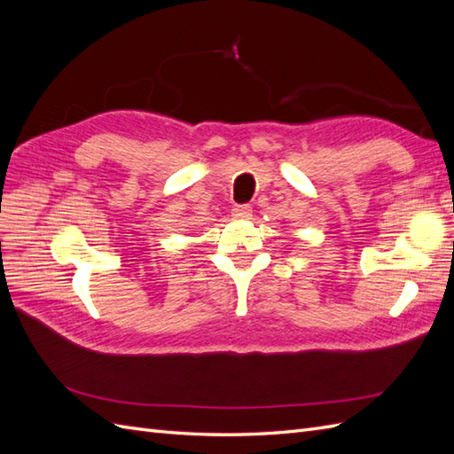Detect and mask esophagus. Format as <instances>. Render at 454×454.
Instances as JSON below:
<instances>
[{"instance_id":"esophagus-1","label":"esophagus","mask_w":454,"mask_h":454,"mask_svg":"<svg viewBox=\"0 0 454 454\" xmlns=\"http://www.w3.org/2000/svg\"><path fill=\"white\" fill-rule=\"evenodd\" d=\"M231 214H232V217H235V219H248L252 215V206L239 204V206H235V208H232Z\"/></svg>"}]
</instances>
